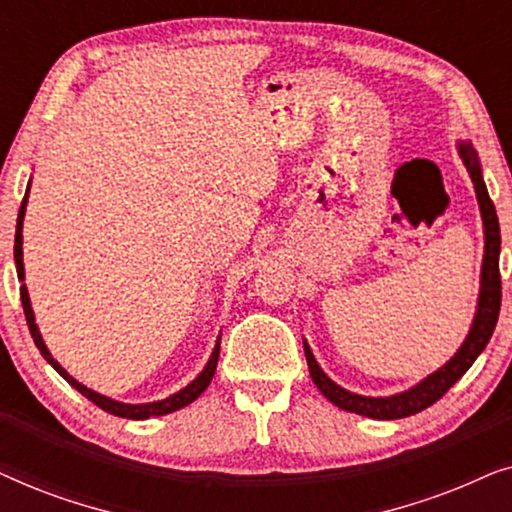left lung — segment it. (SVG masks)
<instances>
[{
	"label": "left lung",
	"instance_id": "obj_1",
	"mask_svg": "<svg viewBox=\"0 0 512 512\" xmlns=\"http://www.w3.org/2000/svg\"><path fill=\"white\" fill-rule=\"evenodd\" d=\"M457 151L461 160H464L468 174H471L475 198H478L480 216H482V233H485V254H482V268H480V293L478 305H475L473 324L468 328V335L461 342V347L454 352L450 361H445L438 370L426 375L424 380L412 384L410 389L398 391L391 396H361L354 394L340 384H335L328 377L321 366L314 359L310 345L303 340L307 368H310L312 382L324 394L328 401L347 412H356V415L370 417V419H401L417 415L445 396V391L473 366V361L482 354L487 347L489 338H492L496 319H499L501 310V275H499V254H501V230H499V216H496L494 202L489 200L485 179H482V165L478 158V151L473 149L471 142H457Z\"/></svg>",
	"mask_w": 512,
	"mask_h": 512
}]
</instances>
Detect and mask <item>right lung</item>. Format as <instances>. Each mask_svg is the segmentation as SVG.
Segmentation results:
<instances>
[{"label": "right lung", "instance_id": "1", "mask_svg": "<svg viewBox=\"0 0 512 512\" xmlns=\"http://www.w3.org/2000/svg\"><path fill=\"white\" fill-rule=\"evenodd\" d=\"M30 186L32 181L27 184V191H25V198L20 202V212H18V223H16V244H13V258H16V270H18V279H25V263H23V221H25V209H27V195H30ZM20 300H23V310H25V319H27V326H30V333L34 338V345L39 347V352L44 359L51 363V366L58 370L60 377H65V380L72 384L76 391H81L83 396L88 398V401H93L97 408H102L104 412H109V415H116V417H125V419H149V417H160V415H170L174 410H181L186 408L188 403H193L195 398H198L202 391L209 387V382H212V377L216 373V363H219V349H221V335L216 338V345L212 349V356H209V361L205 363V368L200 370L198 377H195L193 382H188L184 389L174 391L172 396L163 398V401H151V403H123V401H116V398H109L104 394H97V391L88 389L86 384H81L79 380H74L72 375L67 373L65 368L60 366L58 361L53 359V354L48 352L44 338H41L39 333V326L37 321H34V310H32V303H30V293H27V286L23 284L20 286Z\"/></svg>", "mask_w": 512, "mask_h": 512}]
</instances>
